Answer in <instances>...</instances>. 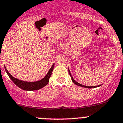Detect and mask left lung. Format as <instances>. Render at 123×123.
I'll return each instance as SVG.
<instances>
[{
  "instance_id": "obj_1",
  "label": "left lung",
  "mask_w": 123,
  "mask_h": 123,
  "mask_svg": "<svg viewBox=\"0 0 123 123\" xmlns=\"http://www.w3.org/2000/svg\"><path fill=\"white\" fill-rule=\"evenodd\" d=\"M68 71H69V75H70V76H71V79H72V82H74V83H75V85H78V86H82V87H86V88H94V87H98V86H100V85H99V86H86L83 85H81V84H80V83H78V82H76V81H75V80H74V78H73V77L72 76V75H71V72H70L69 70L68 69Z\"/></svg>"
}]
</instances>
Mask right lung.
Here are the masks:
<instances>
[{
    "mask_svg": "<svg viewBox=\"0 0 123 123\" xmlns=\"http://www.w3.org/2000/svg\"><path fill=\"white\" fill-rule=\"evenodd\" d=\"M54 67V64L52 65V66L51 67L50 69L49 70L48 72L47 73L46 76L44 77L43 79L38 80V81L34 82H27L18 80V79H16V78L12 76V75L9 74V72H8V71L7 70V69L5 67V69L6 73L7 74L8 76H9V78L11 79L12 81L14 82V84H15L16 86H18V87H20L21 89H23L24 90H36L43 88V87H44V86H46L48 84V82H49V78H50V76H51L52 71H53Z\"/></svg>",
    "mask_w": 123,
    "mask_h": 123,
    "instance_id": "obj_1",
    "label": "right lung"
}]
</instances>
